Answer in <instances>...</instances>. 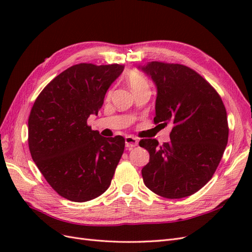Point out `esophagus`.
<instances>
[{"mask_svg": "<svg viewBox=\"0 0 252 252\" xmlns=\"http://www.w3.org/2000/svg\"><path fill=\"white\" fill-rule=\"evenodd\" d=\"M138 143H139V141L136 140L135 138H133V136H131V135H128L125 138V144H126L127 148L135 147L136 145H138Z\"/></svg>", "mask_w": 252, "mask_h": 252, "instance_id": "1", "label": "esophagus"}]
</instances>
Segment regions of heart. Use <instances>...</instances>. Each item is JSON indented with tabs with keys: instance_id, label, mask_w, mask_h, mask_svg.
<instances>
[{
	"instance_id": "b5f03b06",
	"label": "heart",
	"mask_w": 252,
	"mask_h": 252,
	"mask_svg": "<svg viewBox=\"0 0 252 252\" xmlns=\"http://www.w3.org/2000/svg\"><path fill=\"white\" fill-rule=\"evenodd\" d=\"M126 81L133 93H136V91L142 90V89L149 88V83L147 79L139 71H135V70L129 71L126 75Z\"/></svg>"
}]
</instances>
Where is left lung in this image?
<instances>
[{
    "instance_id": "8db88e82",
    "label": "left lung",
    "mask_w": 252,
    "mask_h": 252,
    "mask_svg": "<svg viewBox=\"0 0 252 252\" xmlns=\"http://www.w3.org/2000/svg\"><path fill=\"white\" fill-rule=\"evenodd\" d=\"M142 70L158 88L155 123L173 125L168 143L140 141L149 152L143 181L166 199L189 196L207 184L222 159L229 133L224 103L201 74L185 65L156 61Z\"/></svg>"
}]
</instances>
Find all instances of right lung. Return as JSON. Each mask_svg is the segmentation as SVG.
<instances>
[{
  "label": "right lung",
  "mask_w": 252,
  "mask_h": 252,
  "mask_svg": "<svg viewBox=\"0 0 252 252\" xmlns=\"http://www.w3.org/2000/svg\"><path fill=\"white\" fill-rule=\"evenodd\" d=\"M123 70V64L73 65L35 98L28 118L30 155L52 189L67 200H94L110 185L125 139L103 138L87 119L102 108L109 86Z\"/></svg>",
  "instance_id": "right-lung-1"
}]
</instances>
